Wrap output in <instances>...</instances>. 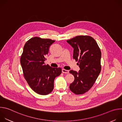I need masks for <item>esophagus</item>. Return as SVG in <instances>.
Returning <instances> with one entry per match:
<instances>
[{"label": "esophagus", "mask_w": 122, "mask_h": 122, "mask_svg": "<svg viewBox=\"0 0 122 122\" xmlns=\"http://www.w3.org/2000/svg\"><path fill=\"white\" fill-rule=\"evenodd\" d=\"M62 72L63 73H69V71H67V70H66V69L63 68L62 69Z\"/></svg>", "instance_id": "obj_1"}]
</instances>
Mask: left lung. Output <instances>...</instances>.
<instances>
[{
    "label": "left lung",
    "instance_id": "1",
    "mask_svg": "<svg viewBox=\"0 0 122 122\" xmlns=\"http://www.w3.org/2000/svg\"><path fill=\"white\" fill-rule=\"evenodd\" d=\"M66 41L73 47V58L78 61L80 68L78 72L69 71L75 78L69 89L75 94H82L90 89L101 71V51L96 41L89 36H78Z\"/></svg>",
    "mask_w": 122,
    "mask_h": 122
}]
</instances>
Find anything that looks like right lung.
<instances>
[{
	"instance_id": "obj_1",
	"label": "right lung",
	"mask_w": 122,
	"mask_h": 122,
	"mask_svg": "<svg viewBox=\"0 0 122 122\" xmlns=\"http://www.w3.org/2000/svg\"><path fill=\"white\" fill-rule=\"evenodd\" d=\"M55 41L32 38L25 43L21 57L25 80L35 92L41 95H48L53 90L54 80L62 72L60 67H52L44 63L50 47Z\"/></svg>"
}]
</instances>
